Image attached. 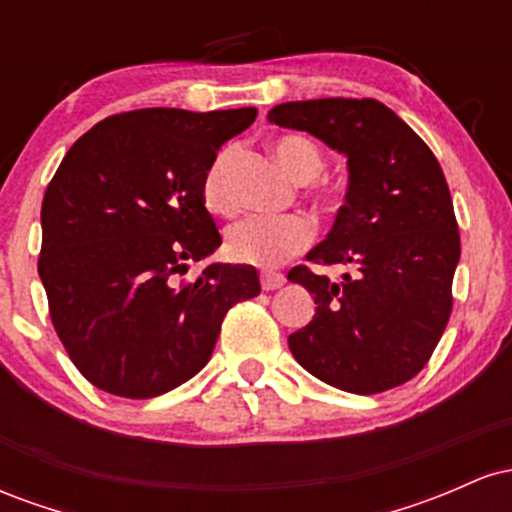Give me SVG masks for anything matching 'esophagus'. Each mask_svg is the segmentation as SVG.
<instances>
[{
    "mask_svg": "<svg viewBox=\"0 0 512 512\" xmlns=\"http://www.w3.org/2000/svg\"><path fill=\"white\" fill-rule=\"evenodd\" d=\"M284 274H276V272H262L260 274V284L264 291H274V289H281L284 286Z\"/></svg>",
    "mask_w": 512,
    "mask_h": 512,
    "instance_id": "esophagus-1",
    "label": "esophagus"
}]
</instances>
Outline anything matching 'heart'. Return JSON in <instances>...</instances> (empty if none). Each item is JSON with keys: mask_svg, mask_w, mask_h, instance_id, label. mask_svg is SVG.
Returning <instances> with one entry per match:
<instances>
[{"mask_svg": "<svg viewBox=\"0 0 512 512\" xmlns=\"http://www.w3.org/2000/svg\"><path fill=\"white\" fill-rule=\"evenodd\" d=\"M274 154L286 173L298 182H315L325 170V154L305 134H281L274 142ZM236 163V149H223L214 158L202 182V202L211 214L228 216L236 211V197L231 190V170ZM317 199H332V192L317 190ZM315 231L301 214L284 216H248L233 223L226 231V252L231 260L255 267H276L298 255L313 240Z\"/></svg>", "mask_w": 512, "mask_h": 512, "instance_id": "heart-1", "label": "heart"}]
</instances>
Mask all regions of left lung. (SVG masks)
<instances>
[{"label": "left lung", "instance_id": "left-lung-1", "mask_svg": "<svg viewBox=\"0 0 512 512\" xmlns=\"http://www.w3.org/2000/svg\"><path fill=\"white\" fill-rule=\"evenodd\" d=\"M269 120L303 129L349 158V190L315 264H351L342 281L298 264L289 281L313 293L315 317L289 337L322 383L375 395L414 378L452 313L460 231L438 158L375 98L274 105Z\"/></svg>", "mask_w": 512, "mask_h": 512}]
</instances>
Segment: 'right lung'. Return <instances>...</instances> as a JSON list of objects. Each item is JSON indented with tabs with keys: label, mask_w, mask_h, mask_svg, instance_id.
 Segmentation results:
<instances>
[{
	"label": "right lung",
	"mask_w": 512,
	"mask_h": 512,
	"mask_svg": "<svg viewBox=\"0 0 512 512\" xmlns=\"http://www.w3.org/2000/svg\"><path fill=\"white\" fill-rule=\"evenodd\" d=\"M255 117V108L110 115L52 175L38 274L57 337L98 390L149 399L182 385L207 366L228 310L260 293L248 264H209L178 281L221 245L202 182Z\"/></svg>",
	"instance_id": "add662e5"
}]
</instances>
